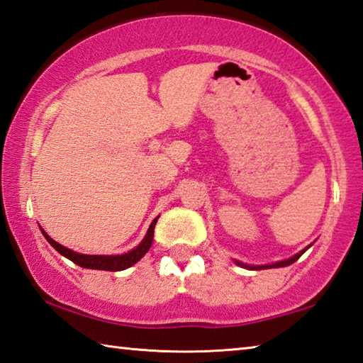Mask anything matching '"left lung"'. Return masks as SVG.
<instances>
[{
	"mask_svg": "<svg viewBox=\"0 0 363 363\" xmlns=\"http://www.w3.org/2000/svg\"><path fill=\"white\" fill-rule=\"evenodd\" d=\"M309 249V247H306V249L304 250H301L300 253H296V255H294L291 258H289V259H282V262H277V263H272V264H263V266H253V264H244V263H240V262H236L239 266H245V268H249V269H269V268H282V266H289V264H291V263H295L298 258H300L304 252H306Z\"/></svg>",
	"mask_w": 363,
	"mask_h": 363,
	"instance_id": "obj_1",
	"label": "left lung"
}]
</instances>
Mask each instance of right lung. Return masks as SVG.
I'll use <instances>...</instances> for the list:
<instances>
[{
    "instance_id": "1",
    "label": "right lung",
    "mask_w": 363,
    "mask_h": 363,
    "mask_svg": "<svg viewBox=\"0 0 363 363\" xmlns=\"http://www.w3.org/2000/svg\"><path fill=\"white\" fill-rule=\"evenodd\" d=\"M159 217L151 221V225L148 228V233L143 238L142 242H140L135 249H132L130 252L123 253V255H82V253H76L73 250L67 249V247L60 245L59 242H55L54 239H50L46 233L43 230L44 238L48 239V242L54 247V249L68 258L69 262H73L74 264L81 266V268H87V269H100V271H123L130 268L132 264H135L145 257V253L150 250L151 242H152V236H155V226Z\"/></svg>"
}]
</instances>
